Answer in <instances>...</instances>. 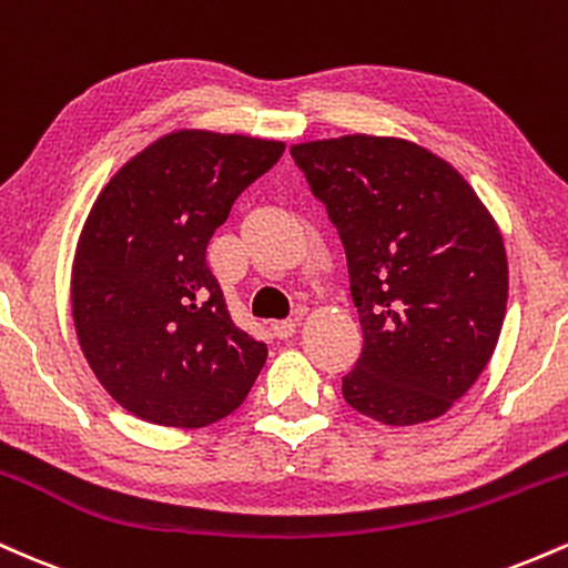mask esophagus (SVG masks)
I'll return each instance as SVG.
<instances>
[{
	"instance_id": "esophagus-1",
	"label": "esophagus",
	"mask_w": 568,
	"mask_h": 568,
	"mask_svg": "<svg viewBox=\"0 0 568 568\" xmlns=\"http://www.w3.org/2000/svg\"><path fill=\"white\" fill-rule=\"evenodd\" d=\"M296 328H298L296 317H288V321H275V323H272V331H275L277 338H291L293 334H296Z\"/></svg>"
}]
</instances>
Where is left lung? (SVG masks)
<instances>
[{
  "label": "left lung",
  "mask_w": 568,
  "mask_h": 568,
  "mask_svg": "<svg viewBox=\"0 0 568 568\" xmlns=\"http://www.w3.org/2000/svg\"><path fill=\"white\" fill-rule=\"evenodd\" d=\"M342 237L363 352L344 400L384 425L446 414L491 361L507 256L473 186L403 139L342 135L291 146Z\"/></svg>",
  "instance_id": "obj_1"
}]
</instances>
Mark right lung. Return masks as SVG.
<instances>
[{"label":"right lung","instance_id":"right-lung-1","mask_svg":"<svg viewBox=\"0 0 568 568\" xmlns=\"http://www.w3.org/2000/svg\"><path fill=\"white\" fill-rule=\"evenodd\" d=\"M283 152L280 141L179 130L98 194L77 243L71 312L98 382L139 419L213 425L264 368L266 344L234 325L205 251Z\"/></svg>","mask_w":568,"mask_h":568}]
</instances>
